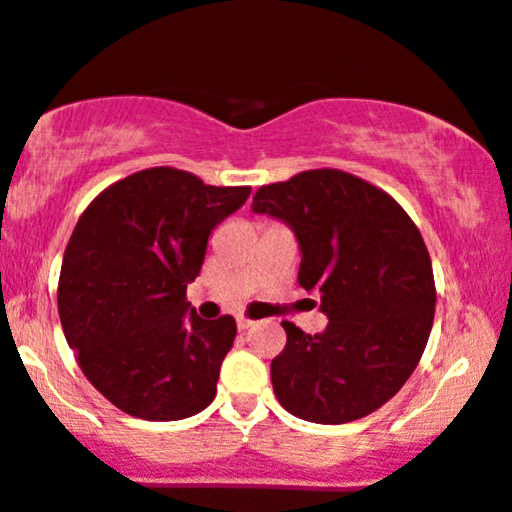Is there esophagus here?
<instances>
[{
	"label": "esophagus",
	"instance_id": "34e87169",
	"mask_svg": "<svg viewBox=\"0 0 512 512\" xmlns=\"http://www.w3.org/2000/svg\"><path fill=\"white\" fill-rule=\"evenodd\" d=\"M236 324H238L240 331H245V329H250V326L255 324V322H252V319H248V317H238Z\"/></svg>",
	"mask_w": 512,
	"mask_h": 512
}]
</instances>
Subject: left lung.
<instances>
[{
  "label": "left lung",
  "instance_id": "obj_1",
  "mask_svg": "<svg viewBox=\"0 0 512 512\" xmlns=\"http://www.w3.org/2000/svg\"><path fill=\"white\" fill-rule=\"evenodd\" d=\"M252 212L283 221L300 248L298 283L329 324L291 322L272 360L279 403L300 420L343 424L396 396L415 372L434 322L427 245L405 209L362 178L315 169L262 186Z\"/></svg>",
  "mask_w": 512,
  "mask_h": 512
}]
</instances>
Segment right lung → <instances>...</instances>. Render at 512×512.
Here are the masks:
<instances>
[{
  "label": "right lung",
  "mask_w": 512,
  "mask_h": 512,
  "mask_svg": "<svg viewBox=\"0 0 512 512\" xmlns=\"http://www.w3.org/2000/svg\"><path fill=\"white\" fill-rule=\"evenodd\" d=\"M250 188L205 186L155 166L102 190L78 219L59 276V317L88 381L150 422L186 420L217 396L236 319L197 317L186 288L207 240Z\"/></svg>",
  "instance_id": "obj_1"
}]
</instances>
